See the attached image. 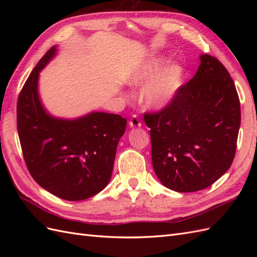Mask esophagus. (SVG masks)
I'll return each mask as SVG.
<instances>
[{"label": "esophagus", "instance_id": "34e87169", "mask_svg": "<svg viewBox=\"0 0 257 257\" xmlns=\"http://www.w3.org/2000/svg\"><path fill=\"white\" fill-rule=\"evenodd\" d=\"M128 124H130V127H141L142 126V122L138 120V118H137L136 115L132 116Z\"/></svg>", "mask_w": 257, "mask_h": 257}]
</instances>
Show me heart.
<instances>
[{
    "mask_svg": "<svg viewBox=\"0 0 257 257\" xmlns=\"http://www.w3.org/2000/svg\"><path fill=\"white\" fill-rule=\"evenodd\" d=\"M168 60L155 57L138 65L127 76V84L141 89L143 105L151 110H162L172 104L185 81V71L179 64L166 66Z\"/></svg>",
    "mask_w": 257,
    "mask_h": 257,
    "instance_id": "heart-1",
    "label": "heart"
}]
</instances>
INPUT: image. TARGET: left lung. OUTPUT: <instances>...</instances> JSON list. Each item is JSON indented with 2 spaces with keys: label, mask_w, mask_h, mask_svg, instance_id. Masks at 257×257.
<instances>
[{
  "label": "left lung",
  "mask_w": 257,
  "mask_h": 257,
  "mask_svg": "<svg viewBox=\"0 0 257 257\" xmlns=\"http://www.w3.org/2000/svg\"><path fill=\"white\" fill-rule=\"evenodd\" d=\"M199 60L195 76L174 102L145 114L155 175L180 193L204 190L227 172L240 127V102L227 69L209 54Z\"/></svg>",
  "instance_id": "left-lung-1"
}]
</instances>
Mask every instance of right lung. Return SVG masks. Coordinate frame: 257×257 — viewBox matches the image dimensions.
I'll return each mask as SVG.
<instances>
[{"label":"right lung","instance_id":"right-lung-1","mask_svg":"<svg viewBox=\"0 0 257 257\" xmlns=\"http://www.w3.org/2000/svg\"><path fill=\"white\" fill-rule=\"evenodd\" d=\"M57 53L58 45L41 59L23 85L17 103L18 135L34 180L57 197L83 200L109 183L126 119L102 111L74 119L59 118L46 109L38 80Z\"/></svg>","mask_w":257,"mask_h":257}]
</instances>
